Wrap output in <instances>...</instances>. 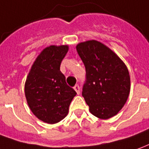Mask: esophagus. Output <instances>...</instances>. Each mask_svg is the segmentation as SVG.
Masks as SVG:
<instances>
[{
  "instance_id": "obj_1",
  "label": "esophagus",
  "mask_w": 149,
  "mask_h": 149,
  "mask_svg": "<svg viewBox=\"0 0 149 149\" xmlns=\"http://www.w3.org/2000/svg\"><path fill=\"white\" fill-rule=\"evenodd\" d=\"M74 91L77 92V94H78V95L80 93V88H79V85H75V86L74 87Z\"/></svg>"
}]
</instances>
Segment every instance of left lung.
Returning <instances> with one entry per match:
<instances>
[{
	"label": "left lung",
	"mask_w": 149,
	"mask_h": 149,
	"mask_svg": "<svg viewBox=\"0 0 149 149\" xmlns=\"http://www.w3.org/2000/svg\"><path fill=\"white\" fill-rule=\"evenodd\" d=\"M76 49L86 68L82 95L93 115L109 119L127 100L131 90L127 67L113 50L97 40L81 42Z\"/></svg>",
	"instance_id": "obj_1"
}]
</instances>
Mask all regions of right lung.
Here are the masks:
<instances>
[{"instance_id":"right-lung-1","label":"right lung","mask_w":149,"mask_h":149,"mask_svg":"<svg viewBox=\"0 0 149 149\" xmlns=\"http://www.w3.org/2000/svg\"><path fill=\"white\" fill-rule=\"evenodd\" d=\"M68 50V45L46 47L34 61L26 79L27 104L34 115L46 123H57L63 119L77 94L66 84L60 70Z\"/></svg>"}]
</instances>
